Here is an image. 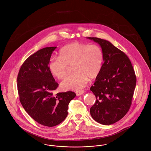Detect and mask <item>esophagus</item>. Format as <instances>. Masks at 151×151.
Segmentation results:
<instances>
[{
    "mask_svg": "<svg viewBox=\"0 0 151 151\" xmlns=\"http://www.w3.org/2000/svg\"><path fill=\"white\" fill-rule=\"evenodd\" d=\"M76 93L77 96H80L83 95L84 93V91H76Z\"/></svg>",
    "mask_w": 151,
    "mask_h": 151,
    "instance_id": "1",
    "label": "esophagus"
}]
</instances>
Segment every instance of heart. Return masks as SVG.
Returning a JSON list of instances; mask_svg holds the SVG:
<instances>
[{
	"label": "heart",
	"mask_w": 151,
	"mask_h": 151,
	"mask_svg": "<svg viewBox=\"0 0 151 151\" xmlns=\"http://www.w3.org/2000/svg\"><path fill=\"white\" fill-rule=\"evenodd\" d=\"M104 62V54L97 45L74 42L63 47L59 57L51 58L49 69L55 78H64L69 65H73L74 73L61 84L64 90H80L87 84L88 78H96L100 74Z\"/></svg>",
	"instance_id": "1"
}]
</instances>
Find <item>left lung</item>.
<instances>
[{
  "mask_svg": "<svg viewBox=\"0 0 151 151\" xmlns=\"http://www.w3.org/2000/svg\"><path fill=\"white\" fill-rule=\"evenodd\" d=\"M87 38L98 43L104 54L100 74L90 88L96 97L90 114L101 124H113L130 108L137 82L135 71L128 56L109 42Z\"/></svg>",
  "mask_w": 151,
  "mask_h": 151,
  "instance_id": "left-lung-1",
  "label": "left lung"
}]
</instances>
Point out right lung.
<instances>
[{
	"label": "right lung",
	"instance_id": "1",
	"mask_svg": "<svg viewBox=\"0 0 151 151\" xmlns=\"http://www.w3.org/2000/svg\"><path fill=\"white\" fill-rule=\"evenodd\" d=\"M55 48L45 47L29 56L22 65L17 78L24 109L35 121L49 127L65 119L68 104L76 96L73 91L54 94L58 84L49 69V63Z\"/></svg>",
	"mask_w": 151,
	"mask_h": 151
}]
</instances>
